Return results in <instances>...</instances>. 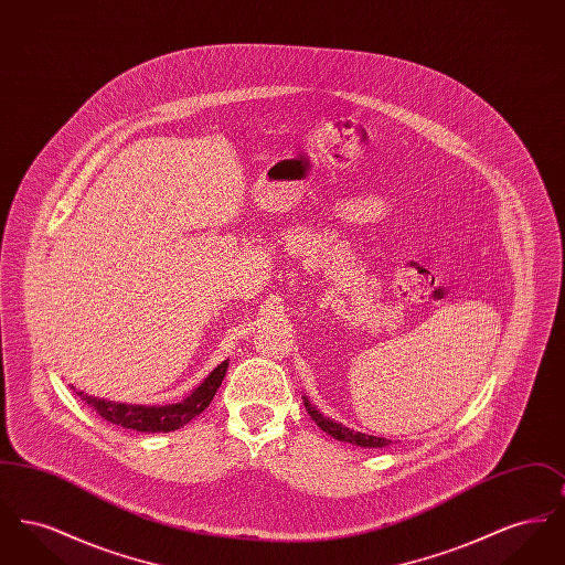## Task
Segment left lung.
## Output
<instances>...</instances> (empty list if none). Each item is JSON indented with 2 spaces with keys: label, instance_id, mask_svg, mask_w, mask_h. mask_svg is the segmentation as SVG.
<instances>
[{
  "label": "left lung",
  "instance_id": "left-lung-1",
  "mask_svg": "<svg viewBox=\"0 0 565 565\" xmlns=\"http://www.w3.org/2000/svg\"><path fill=\"white\" fill-rule=\"evenodd\" d=\"M305 406H307L311 419L323 431H328L332 438H337V440H345V443L358 445V447H366V449H379V447H385V445L392 443L387 438H379V436H369V434H362V431H353L350 428H345V426H341V424H337V422H332V419H326L322 413L313 404L309 403L307 398H305Z\"/></svg>",
  "mask_w": 565,
  "mask_h": 565
}]
</instances>
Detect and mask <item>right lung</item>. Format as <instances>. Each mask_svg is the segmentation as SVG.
<instances>
[{"label":"right lung","instance_id":"1","mask_svg":"<svg viewBox=\"0 0 565 565\" xmlns=\"http://www.w3.org/2000/svg\"><path fill=\"white\" fill-rule=\"evenodd\" d=\"M226 369H228V360L215 366L210 376L190 394L189 398H184L182 403L167 404V406L109 403V401H102L78 392L74 385L72 390L109 424L137 431H173L186 426L190 419H194L210 406L222 379L226 375Z\"/></svg>","mask_w":565,"mask_h":565}]
</instances>
